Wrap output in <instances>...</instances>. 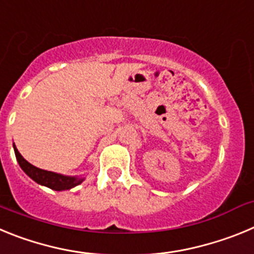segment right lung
<instances>
[{
  "mask_svg": "<svg viewBox=\"0 0 254 254\" xmlns=\"http://www.w3.org/2000/svg\"><path fill=\"white\" fill-rule=\"evenodd\" d=\"M13 150H15V155H16L17 163L21 167V169L30 177L33 181H35L37 183L42 186H46V187L51 188V190H69V188L75 187L81 183L84 179L81 178H75V177H64L57 174V173L53 172H47V170L39 169V168L31 165L30 163L22 158L21 154L17 151V149L13 145Z\"/></svg>",
  "mask_w": 254,
  "mask_h": 254,
  "instance_id": "obj_1",
  "label": "right lung"
}]
</instances>
